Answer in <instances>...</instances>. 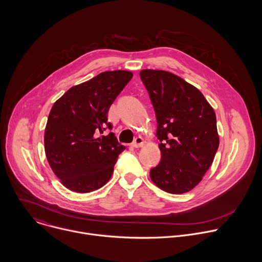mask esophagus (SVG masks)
<instances>
[{
    "label": "esophagus",
    "instance_id": "1",
    "mask_svg": "<svg viewBox=\"0 0 262 262\" xmlns=\"http://www.w3.org/2000/svg\"><path fill=\"white\" fill-rule=\"evenodd\" d=\"M144 144H145V141L143 140V138L138 137V138H136L135 141L132 143V146L135 147V148H139V147L144 146Z\"/></svg>",
    "mask_w": 262,
    "mask_h": 262
}]
</instances>
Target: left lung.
Listing matches in <instances>:
<instances>
[{
  "instance_id": "left-lung-1",
  "label": "left lung",
  "mask_w": 262,
  "mask_h": 262,
  "mask_svg": "<svg viewBox=\"0 0 262 262\" xmlns=\"http://www.w3.org/2000/svg\"><path fill=\"white\" fill-rule=\"evenodd\" d=\"M140 78L158 122L161 162L150 178L167 193L191 191L202 180L219 148L213 108L193 85L164 70L144 69Z\"/></svg>"
}]
</instances>
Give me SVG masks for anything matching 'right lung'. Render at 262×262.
I'll list each match as a JSON object with an SVG mask.
<instances>
[{
    "instance_id": "right-lung-1",
    "label": "right lung",
    "mask_w": 262,
    "mask_h": 262,
    "mask_svg": "<svg viewBox=\"0 0 262 262\" xmlns=\"http://www.w3.org/2000/svg\"><path fill=\"white\" fill-rule=\"evenodd\" d=\"M133 73L104 71L70 88L53 105L45 133L49 164L64 186L89 193L104 185L124 150L114 133L99 136L106 128L107 112Z\"/></svg>"
}]
</instances>
